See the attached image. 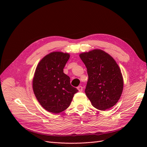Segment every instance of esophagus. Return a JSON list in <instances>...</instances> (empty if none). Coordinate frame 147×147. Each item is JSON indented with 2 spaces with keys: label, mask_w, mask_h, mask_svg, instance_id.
I'll return each instance as SVG.
<instances>
[{
  "label": "esophagus",
  "mask_w": 147,
  "mask_h": 147,
  "mask_svg": "<svg viewBox=\"0 0 147 147\" xmlns=\"http://www.w3.org/2000/svg\"><path fill=\"white\" fill-rule=\"evenodd\" d=\"M77 89H78V90L80 92H82V91H83V87H82V86H78Z\"/></svg>",
  "instance_id": "esophagus-1"
}]
</instances>
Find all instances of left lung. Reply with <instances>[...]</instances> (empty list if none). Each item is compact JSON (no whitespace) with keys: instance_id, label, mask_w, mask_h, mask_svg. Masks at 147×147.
<instances>
[{"instance_id":"8db88e82","label":"left lung","mask_w":147,"mask_h":147,"mask_svg":"<svg viewBox=\"0 0 147 147\" xmlns=\"http://www.w3.org/2000/svg\"><path fill=\"white\" fill-rule=\"evenodd\" d=\"M87 69L88 80L85 93L92 105L105 110L116 104L123 90V78L118 65L103 50L96 49L81 53Z\"/></svg>"}]
</instances>
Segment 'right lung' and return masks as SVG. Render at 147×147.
I'll return each instance as SVG.
<instances>
[{
  "instance_id": "add662e5",
  "label": "right lung",
  "mask_w": 147,
  "mask_h": 147,
  "mask_svg": "<svg viewBox=\"0 0 147 147\" xmlns=\"http://www.w3.org/2000/svg\"><path fill=\"white\" fill-rule=\"evenodd\" d=\"M69 53L52 52L39 62L32 81L34 94L40 105L48 112L59 113L67 109L78 90L70 83L64 73Z\"/></svg>"
}]
</instances>
